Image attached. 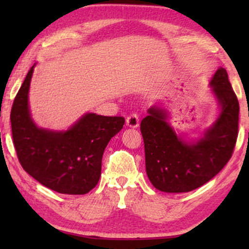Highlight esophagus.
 <instances>
[{
  "mask_svg": "<svg viewBox=\"0 0 249 249\" xmlns=\"http://www.w3.org/2000/svg\"><path fill=\"white\" fill-rule=\"evenodd\" d=\"M138 124H140V117H138L137 113L133 112L132 114H129L126 117V125L129 126V127H137Z\"/></svg>",
  "mask_w": 249,
  "mask_h": 249,
  "instance_id": "esophagus-1",
  "label": "esophagus"
}]
</instances>
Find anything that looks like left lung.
Instances as JSON below:
<instances>
[{
  "mask_svg": "<svg viewBox=\"0 0 249 249\" xmlns=\"http://www.w3.org/2000/svg\"><path fill=\"white\" fill-rule=\"evenodd\" d=\"M222 107L220 117L204 138L187 145L167 123L163 109L149 108L141 123L147 176L163 192H189L214 178L229 162L238 135L239 103L224 68L211 81Z\"/></svg>",
  "mask_w": 249,
  "mask_h": 249,
  "instance_id": "1",
  "label": "left lung"
}]
</instances>
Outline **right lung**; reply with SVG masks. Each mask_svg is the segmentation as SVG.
Listing matches in <instances>:
<instances>
[{"mask_svg": "<svg viewBox=\"0 0 249 249\" xmlns=\"http://www.w3.org/2000/svg\"><path fill=\"white\" fill-rule=\"evenodd\" d=\"M28 71L11 109L13 142L23 169L50 190L86 195L99 182L102 157L111 138L123 128V116L88 113L64 133L37 128L28 111Z\"/></svg>", "mask_w": 249, "mask_h": 249, "instance_id": "right-lung-1", "label": "right lung"}]
</instances>
